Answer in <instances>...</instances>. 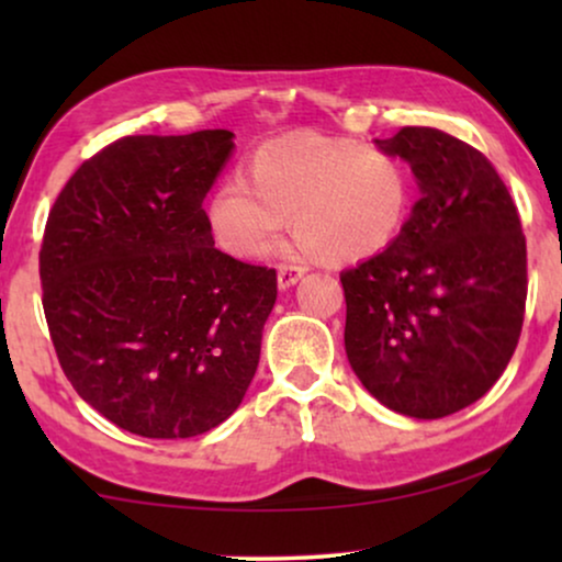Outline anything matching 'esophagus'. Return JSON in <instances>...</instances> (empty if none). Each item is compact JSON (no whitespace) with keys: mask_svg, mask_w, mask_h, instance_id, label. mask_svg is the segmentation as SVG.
I'll return each mask as SVG.
<instances>
[{"mask_svg":"<svg viewBox=\"0 0 562 562\" xmlns=\"http://www.w3.org/2000/svg\"><path fill=\"white\" fill-rule=\"evenodd\" d=\"M304 273H306L304 266H299V263H281L279 266V286L281 289L294 286V283L302 279Z\"/></svg>","mask_w":562,"mask_h":562,"instance_id":"esophagus-1","label":"esophagus"}]
</instances>
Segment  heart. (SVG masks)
Here are the masks:
<instances>
[{
  "mask_svg": "<svg viewBox=\"0 0 562 562\" xmlns=\"http://www.w3.org/2000/svg\"><path fill=\"white\" fill-rule=\"evenodd\" d=\"M243 179L212 189L204 220L227 256L252 260L271 248L294 214L299 248L329 260H360L402 233L412 181L394 153L352 137L296 133L258 145Z\"/></svg>",
  "mask_w": 562,
  "mask_h": 562,
  "instance_id": "1",
  "label": "heart"
}]
</instances>
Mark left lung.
Here are the masks:
<instances>
[{"label": "left lung", "mask_w": 562, "mask_h": 562, "mask_svg": "<svg viewBox=\"0 0 562 562\" xmlns=\"http://www.w3.org/2000/svg\"><path fill=\"white\" fill-rule=\"evenodd\" d=\"M419 183L402 233L340 273L345 352L360 383L406 417L479 402L509 366L527 302V243L491 160L435 127L375 140Z\"/></svg>", "instance_id": "obj_1"}]
</instances>
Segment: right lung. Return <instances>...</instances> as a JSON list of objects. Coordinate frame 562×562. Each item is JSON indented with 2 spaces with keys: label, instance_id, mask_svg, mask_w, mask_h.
Wrapping results in <instances>:
<instances>
[{
  "label": "right lung",
  "instance_id": "right-lung-1",
  "mask_svg": "<svg viewBox=\"0 0 562 562\" xmlns=\"http://www.w3.org/2000/svg\"><path fill=\"white\" fill-rule=\"evenodd\" d=\"M229 130L127 135L83 160L45 222L43 310L66 379L127 432H210L240 406L276 271L214 248L204 196Z\"/></svg>",
  "mask_w": 562,
  "mask_h": 562
}]
</instances>
